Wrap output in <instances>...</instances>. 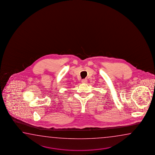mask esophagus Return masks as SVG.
<instances>
[{
	"mask_svg": "<svg viewBox=\"0 0 155 155\" xmlns=\"http://www.w3.org/2000/svg\"><path fill=\"white\" fill-rule=\"evenodd\" d=\"M82 83H86V82H87V79H82Z\"/></svg>",
	"mask_w": 155,
	"mask_h": 155,
	"instance_id": "esophagus-1",
	"label": "esophagus"
}]
</instances>
